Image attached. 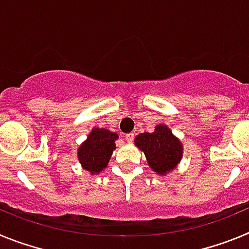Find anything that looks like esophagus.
I'll return each instance as SVG.
<instances>
[{
    "label": "esophagus",
    "instance_id": "obj_1",
    "mask_svg": "<svg viewBox=\"0 0 249 249\" xmlns=\"http://www.w3.org/2000/svg\"><path fill=\"white\" fill-rule=\"evenodd\" d=\"M124 138H126L127 142H131V141L135 138V133H127V135L124 136Z\"/></svg>",
    "mask_w": 249,
    "mask_h": 249
}]
</instances>
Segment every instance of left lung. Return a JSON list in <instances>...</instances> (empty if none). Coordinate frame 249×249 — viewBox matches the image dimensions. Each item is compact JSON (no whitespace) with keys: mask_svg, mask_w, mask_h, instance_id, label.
Returning a JSON list of instances; mask_svg holds the SVG:
<instances>
[{"mask_svg":"<svg viewBox=\"0 0 249 249\" xmlns=\"http://www.w3.org/2000/svg\"><path fill=\"white\" fill-rule=\"evenodd\" d=\"M135 144L143 151L149 167L158 175H166L176 168L182 158V143L166 124L156 126L155 132L141 133Z\"/></svg>","mask_w":249,"mask_h":249,"instance_id":"left-lung-1","label":"left lung"}]
</instances>
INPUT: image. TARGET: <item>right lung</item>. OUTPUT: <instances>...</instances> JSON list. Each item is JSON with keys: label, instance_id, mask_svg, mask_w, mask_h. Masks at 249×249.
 Instances as JSON below:
<instances>
[{"label": "right lung", "instance_id": "add662e5", "mask_svg": "<svg viewBox=\"0 0 249 249\" xmlns=\"http://www.w3.org/2000/svg\"><path fill=\"white\" fill-rule=\"evenodd\" d=\"M118 135L106 128H93L87 140L78 148V160L86 171L100 173L107 167L113 149L116 148L114 141Z\"/></svg>", "mask_w": 249, "mask_h": 249}]
</instances>
